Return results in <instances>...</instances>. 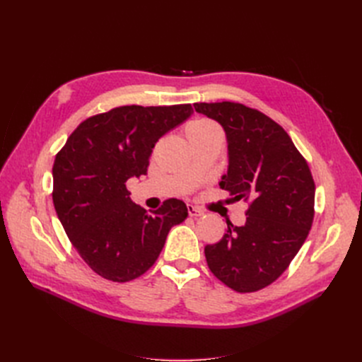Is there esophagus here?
Wrapping results in <instances>:
<instances>
[{"label": "esophagus", "instance_id": "esophagus-1", "mask_svg": "<svg viewBox=\"0 0 362 362\" xmlns=\"http://www.w3.org/2000/svg\"><path fill=\"white\" fill-rule=\"evenodd\" d=\"M187 211H189V216L190 217H201L204 213L199 210V208H196V206H193V205H187Z\"/></svg>", "mask_w": 362, "mask_h": 362}]
</instances>
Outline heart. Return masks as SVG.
<instances>
[{"label": "heart", "mask_w": 362, "mask_h": 362, "mask_svg": "<svg viewBox=\"0 0 362 362\" xmlns=\"http://www.w3.org/2000/svg\"><path fill=\"white\" fill-rule=\"evenodd\" d=\"M217 127L210 122V120H193V122H190L187 125V128H185V134H187V137H198V136H202V134H206L210 133V131H216Z\"/></svg>", "instance_id": "obj_1"}]
</instances>
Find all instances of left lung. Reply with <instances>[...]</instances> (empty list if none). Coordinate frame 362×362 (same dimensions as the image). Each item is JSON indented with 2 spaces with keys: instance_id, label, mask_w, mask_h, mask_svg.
Segmentation results:
<instances>
[{
  "instance_id": "obj_1",
  "label": "left lung",
  "mask_w": 362,
  "mask_h": 362,
  "mask_svg": "<svg viewBox=\"0 0 362 362\" xmlns=\"http://www.w3.org/2000/svg\"><path fill=\"white\" fill-rule=\"evenodd\" d=\"M222 125L228 170L218 182L235 201H247L246 223L228 225L205 246L206 264L225 286L252 293L276 281L308 237L315 185L290 136L269 116L235 103L193 104Z\"/></svg>"
}]
</instances>
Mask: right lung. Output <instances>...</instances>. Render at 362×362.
Segmentation results:
<instances>
[{
	"label": "right lung",
	"mask_w": 362,
	"mask_h": 362,
	"mask_svg": "<svg viewBox=\"0 0 362 362\" xmlns=\"http://www.w3.org/2000/svg\"><path fill=\"white\" fill-rule=\"evenodd\" d=\"M193 115L190 104L124 105L81 122L56 156L52 202L71 243L98 275L136 279L154 264L187 206L164 201L146 213L127 181L146 175L158 139Z\"/></svg>",
	"instance_id": "1"
}]
</instances>
